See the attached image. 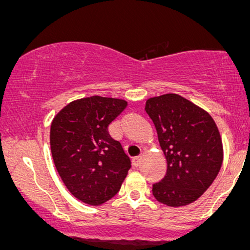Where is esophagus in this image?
Listing matches in <instances>:
<instances>
[{
  "mask_svg": "<svg viewBox=\"0 0 250 250\" xmlns=\"http://www.w3.org/2000/svg\"><path fill=\"white\" fill-rule=\"evenodd\" d=\"M141 159H142V157H141V155H137V157H134V158L132 159L133 166H135V167H137V166H140V164H141Z\"/></svg>",
  "mask_w": 250,
  "mask_h": 250,
  "instance_id": "obj_1",
  "label": "esophagus"
}]
</instances>
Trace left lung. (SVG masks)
Returning a JSON list of instances; mask_svg holds the SVG:
<instances>
[{"instance_id":"left-lung-1","label":"left lung","mask_w":250,"mask_h":250,"mask_svg":"<svg viewBox=\"0 0 250 250\" xmlns=\"http://www.w3.org/2000/svg\"><path fill=\"white\" fill-rule=\"evenodd\" d=\"M146 111L167 159V172L153 184V196L168 206L193 203L212 185L222 165L221 136L214 121L176 93L150 98Z\"/></svg>"}]
</instances>
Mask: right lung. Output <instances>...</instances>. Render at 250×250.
<instances>
[{
    "instance_id": "add662e5",
    "label": "right lung",
    "mask_w": 250,
    "mask_h": 250,
    "mask_svg": "<svg viewBox=\"0 0 250 250\" xmlns=\"http://www.w3.org/2000/svg\"><path fill=\"white\" fill-rule=\"evenodd\" d=\"M127 106L122 99L92 96L65 106L50 126L54 164L71 194L100 205L121 189L131 166L108 125Z\"/></svg>"
}]
</instances>
